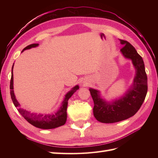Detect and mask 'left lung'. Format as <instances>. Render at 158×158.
Masks as SVG:
<instances>
[{"label":"left lung","instance_id":"1","mask_svg":"<svg viewBox=\"0 0 158 158\" xmlns=\"http://www.w3.org/2000/svg\"><path fill=\"white\" fill-rule=\"evenodd\" d=\"M119 41L123 45L120 51L126 58L132 60L136 75L133 85L125 95L112 102H107L100 98L98 90L89 88L94 103V115L101 123L118 122L135 115L143 105L147 92V77L142 57L130 43L122 39Z\"/></svg>","mask_w":158,"mask_h":158}]
</instances>
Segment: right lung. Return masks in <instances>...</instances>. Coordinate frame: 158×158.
Returning a JSON list of instances; mask_svg holds the SVG:
<instances>
[{
	"instance_id": "add662e5",
	"label": "right lung",
	"mask_w": 158,
	"mask_h": 158,
	"mask_svg": "<svg viewBox=\"0 0 158 158\" xmlns=\"http://www.w3.org/2000/svg\"><path fill=\"white\" fill-rule=\"evenodd\" d=\"M38 45V43H34V44L28 45L23 49V51H24L26 49H29L32 48H35V47H37ZM13 65H14V64H13ZM13 65L12 66L11 78V81H10V89H11L10 90V94H11V100L13 104H14L15 106L18 109L19 113L21 114L23 118L27 121L28 122L32 124V126L41 129H53L64 125L67 118L66 110L67 106H68V100L72 96L73 94L79 88V86H75L70 91L66 94L64 99L63 102H62L61 106L54 113L44 114V115H43V114L31 113L30 111H28V110L22 109L19 103L15 98L14 92H13Z\"/></svg>"
}]
</instances>
